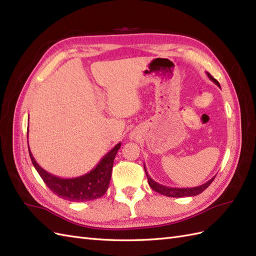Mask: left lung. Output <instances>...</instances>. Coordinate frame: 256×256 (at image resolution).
<instances>
[{
  "mask_svg": "<svg viewBox=\"0 0 256 256\" xmlns=\"http://www.w3.org/2000/svg\"><path fill=\"white\" fill-rule=\"evenodd\" d=\"M206 76H208V78L214 81V82L220 86L219 82L216 81L212 76L206 72ZM144 170H145V172H146V176H148V184L150 186V188L155 190L156 192H158L160 194H164V196H167V197H174V198H180V197H194V196H197L199 194H201L204 192V190H206V188H208L210 186V184L214 182V177H212L210 180H208L206 182L200 184V186L198 187H192V188H174V187H167V186H164V184H160L158 182H156L155 180H153L150 176L148 172H146V167L144 165Z\"/></svg>",
  "mask_w": 256,
  "mask_h": 256,
  "instance_id": "1",
  "label": "left lung"
}]
</instances>
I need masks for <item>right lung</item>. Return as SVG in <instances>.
Segmentation results:
<instances>
[{
  "label": "right lung",
  "instance_id": "add662e5",
  "mask_svg": "<svg viewBox=\"0 0 256 256\" xmlns=\"http://www.w3.org/2000/svg\"><path fill=\"white\" fill-rule=\"evenodd\" d=\"M28 138V132H27ZM121 148V143L116 144L106 153L94 170L84 174L82 176L74 178H60L46 172L37 164L28 146V152L32 165L40 174L42 180L52 192L64 200L82 202L102 197L108 190L110 184L113 162L118 150Z\"/></svg>",
  "mask_w": 256,
  "mask_h": 256
}]
</instances>
